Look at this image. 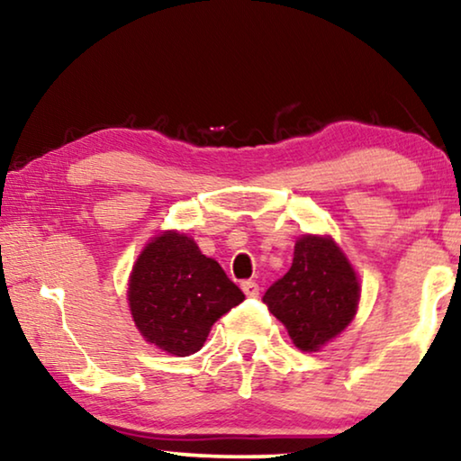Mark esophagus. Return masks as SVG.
<instances>
[{"label": "esophagus", "instance_id": "esophagus-1", "mask_svg": "<svg viewBox=\"0 0 461 461\" xmlns=\"http://www.w3.org/2000/svg\"><path fill=\"white\" fill-rule=\"evenodd\" d=\"M241 289L248 298H258V295H260V287H258L256 281H243Z\"/></svg>", "mask_w": 461, "mask_h": 461}]
</instances>
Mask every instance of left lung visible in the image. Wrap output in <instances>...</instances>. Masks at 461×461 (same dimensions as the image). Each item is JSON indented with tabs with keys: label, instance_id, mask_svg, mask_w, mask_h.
I'll return each instance as SVG.
<instances>
[{
	"label": "left lung",
	"instance_id": "obj_1",
	"mask_svg": "<svg viewBox=\"0 0 461 461\" xmlns=\"http://www.w3.org/2000/svg\"><path fill=\"white\" fill-rule=\"evenodd\" d=\"M300 350H319L355 317L358 281L331 239L302 237L292 268L262 295Z\"/></svg>",
	"mask_w": 461,
	"mask_h": 461
}]
</instances>
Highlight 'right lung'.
Here are the masks:
<instances>
[{
  "mask_svg": "<svg viewBox=\"0 0 461 461\" xmlns=\"http://www.w3.org/2000/svg\"><path fill=\"white\" fill-rule=\"evenodd\" d=\"M130 308L147 342L176 357L203 346L210 327L241 304L245 294L222 267L178 232H163L138 258L130 279Z\"/></svg>",
  "mask_w": 461,
  "mask_h": 461,
  "instance_id": "right-lung-1",
  "label": "right lung"
}]
</instances>
